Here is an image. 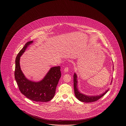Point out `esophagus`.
Segmentation results:
<instances>
[{
    "mask_svg": "<svg viewBox=\"0 0 126 126\" xmlns=\"http://www.w3.org/2000/svg\"><path fill=\"white\" fill-rule=\"evenodd\" d=\"M64 71L65 72H68V67H65L64 69Z\"/></svg>",
    "mask_w": 126,
    "mask_h": 126,
    "instance_id": "esophagus-1",
    "label": "esophagus"
}]
</instances>
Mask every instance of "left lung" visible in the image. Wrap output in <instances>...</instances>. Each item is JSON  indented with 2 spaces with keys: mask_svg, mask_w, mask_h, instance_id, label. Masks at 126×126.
Listing matches in <instances>:
<instances>
[{
  "mask_svg": "<svg viewBox=\"0 0 126 126\" xmlns=\"http://www.w3.org/2000/svg\"><path fill=\"white\" fill-rule=\"evenodd\" d=\"M112 82V81H111ZM77 76L75 73L74 75V92L77 98L80 101L84 102H95L96 101L98 100L101 97L103 96L107 92H108V90L105 91L104 93H103L101 95H98V96H88L85 95L83 94L80 93L78 91V86H77Z\"/></svg>",
  "mask_w": 126,
  "mask_h": 126,
  "instance_id": "8db88e82",
  "label": "left lung"
}]
</instances>
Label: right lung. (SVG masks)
Instances as JSON below:
<instances>
[{"instance_id": "right-lung-1", "label": "right lung", "mask_w": 126, "mask_h": 126, "mask_svg": "<svg viewBox=\"0 0 126 126\" xmlns=\"http://www.w3.org/2000/svg\"><path fill=\"white\" fill-rule=\"evenodd\" d=\"M32 42H27L17 54L16 59L15 78L19 89L24 96L35 102H48L53 98L55 94L56 87L61 76L60 67H51L40 82H32L26 78L21 70L20 58L28 45Z\"/></svg>"}]
</instances>
